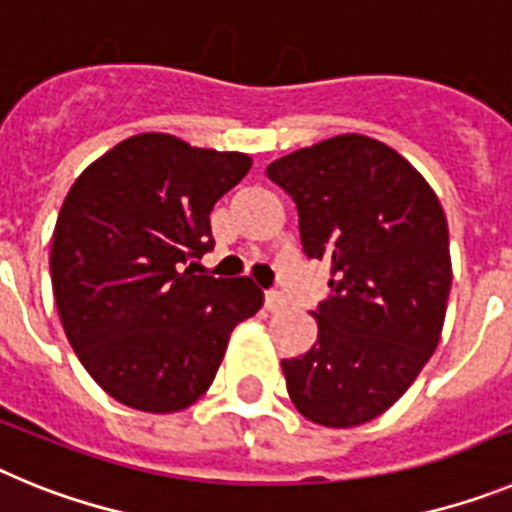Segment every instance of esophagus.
Returning <instances> with one entry per match:
<instances>
[{"mask_svg": "<svg viewBox=\"0 0 512 512\" xmlns=\"http://www.w3.org/2000/svg\"><path fill=\"white\" fill-rule=\"evenodd\" d=\"M264 305H266V310L279 312V310H284V307H287V300H284V295L279 292V289H266Z\"/></svg>", "mask_w": 512, "mask_h": 512, "instance_id": "1", "label": "esophagus"}]
</instances>
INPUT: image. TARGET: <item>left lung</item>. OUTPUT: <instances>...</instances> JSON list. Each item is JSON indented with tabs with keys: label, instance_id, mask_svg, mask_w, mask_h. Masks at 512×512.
<instances>
[{
	"label": "left lung",
	"instance_id": "left-lung-1",
	"mask_svg": "<svg viewBox=\"0 0 512 512\" xmlns=\"http://www.w3.org/2000/svg\"><path fill=\"white\" fill-rule=\"evenodd\" d=\"M292 197L307 259L330 264L310 315L318 341L284 359L295 408L351 428L392 408L436 351L451 289L449 225L423 176L366 135H338L266 166Z\"/></svg>",
	"mask_w": 512,
	"mask_h": 512
}]
</instances>
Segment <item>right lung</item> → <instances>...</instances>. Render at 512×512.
<instances>
[{"label": "right lung", "instance_id": "add662e5", "mask_svg": "<svg viewBox=\"0 0 512 512\" xmlns=\"http://www.w3.org/2000/svg\"><path fill=\"white\" fill-rule=\"evenodd\" d=\"M248 169L246 153L143 133L97 158L66 194L51 248L58 315L84 369L122 405L189 408L235 325L264 302L248 277L192 274L215 246L212 207Z\"/></svg>", "mask_w": 512, "mask_h": 512}]
</instances>
